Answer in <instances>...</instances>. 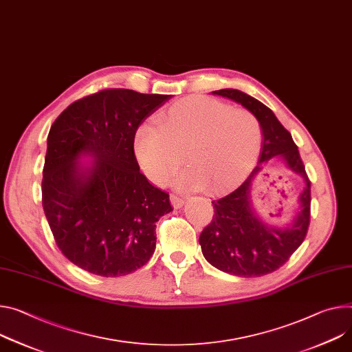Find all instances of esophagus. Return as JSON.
<instances>
[{
	"mask_svg": "<svg viewBox=\"0 0 352 352\" xmlns=\"http://www.w3.org/2000/svg\"><path fill=\"white\" fill-rule=\"evenodd\" d=\"M171 205L175 208V209H178V208H181L184 204H185V198L184 197H179V195H171Z\"/></svg>",
	"mask_w": 352,
	"mask_h": 352,
	"instance_id": "obj_1",
	"label": "esophagus"
}]
</instances>
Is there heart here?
Segmentation results:
<instances>
[{
  "label": "heart",
  "mask_w": 352,
  "mask_h": 352,
  "mask_svg": "<svg viewBox=\"0 0 352 352\" xmlns=\"http://www.w3.org/2000/svg\"><path fill=\"white\" fill-rule=\"evenodd\" d=\"M260 144L261 124L251 111L209 97H188L162 112L160 127H139L135 148L155 184H166L174 175L184 153L188 170L178 184L221 189L248 174Z\"/></svg>",
  "instance_id": "heart-1"
}]
</instances>
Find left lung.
<instances>
[{
  "label": "left lung",
  "mask_w": 352,
  "mask_h": 352,
  "mask_svg": "<svg viewBox=\"0 0 352 352\" xmlns=\"http://www.w3.org/2000/svg\"><path fill=\"white\" fill-rule=\"evenodd\" d=\"M216 95L241 104L258 118L263 129V146L255 167L247 179L229 195L212 201L214 214L199 236L204 257L217 270L237 276H263L282 267L303 243L310 223V181L305 171L298 146L274 112L258 100L239 89H219ZM274 156L305 179L300 197L301 209L293 225L283 230L268 228L254 216L250 201V182L262 164Z\"/></svg>",
  "instance_id": "left-lung-1"
}]
</instances>
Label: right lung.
I'll return each mask as SVG.
<instances>
[{
    "label": "right lung",
    "mask_w": 352,
    "mask_h": 352,
    "mask_svg": "<svg viewBox=\"0 0 352 352\" xmlns=\"http://www.w3.org/2000/svg\"><path fill=\"white\" fill-rule=\"evenodd\" d=\"M170 95L108 88L63 111L47 136L42 205L66 258L100 276L143 267L155 250V221L170 195L140 173L135 135ZM91 155L82 168L76 160Z\"/></svg>",
    "instance_id": "add662e5"
}]
</instances>
